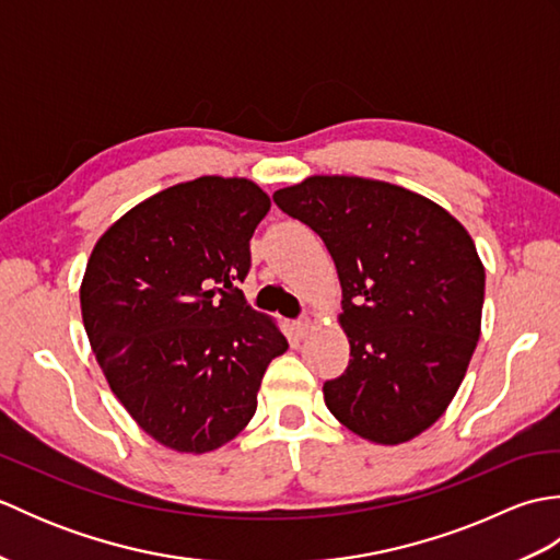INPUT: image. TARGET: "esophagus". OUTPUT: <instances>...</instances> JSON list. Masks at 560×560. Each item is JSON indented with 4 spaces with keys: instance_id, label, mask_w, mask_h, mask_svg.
I'll return each instance as SVG.
<instances>
[{
    "instance_id": "obj_1",
    "label": "esophagus",
    "mask_w": 560,
    "mask_h": 560,
    "mask_svg": "<svg viewBox=\"0 0 560 560\" xmlns=\"http://www.w3.org/2000/svg\"><path fill=\"white\" fill-rule=\"evenodd\" d=\"M293 329H295V335H299V337L303 339V337L311 335L313 323H311V319H307V317H301V319H295V323H293Z\"/></svg>"
}]
</instances>
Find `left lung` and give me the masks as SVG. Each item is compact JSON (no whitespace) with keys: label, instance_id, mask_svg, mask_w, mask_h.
<instances>
[{"label":"left lung","instance_id":"obj_1","mask_svg":"<svg viewBox=\"0 0 560 560\" xmlns=\"http://www.w3.org/2000/svg\"><path fill=\"white\" fill-rule=\"evenodd\" d=\"M273 201L337 265L351 359L323 387L327 409L373 443H407L443 416L477 349V245L435 201L365 177L313 175Z\"/></svg>","mask_w":560,"mask_h":560}]
</instances>
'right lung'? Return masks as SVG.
<instances>
[{"mask_svg":"<svg viewBox=\"0 0 560 560\" xmlns=\"http://www.w3.org/2000/svg\"><path fill=\"white\" fill-rule=\"evenodd\" d=\"M269 207L245 177L205 175L129 209L91 253V349L141 431L175 452L205 455L241 433L267 365L289 349L235 287Z\"/></svg>","mask_w":560,"mask_h":560,"instance_id":"1","label":"right lung"}]
</instances>
